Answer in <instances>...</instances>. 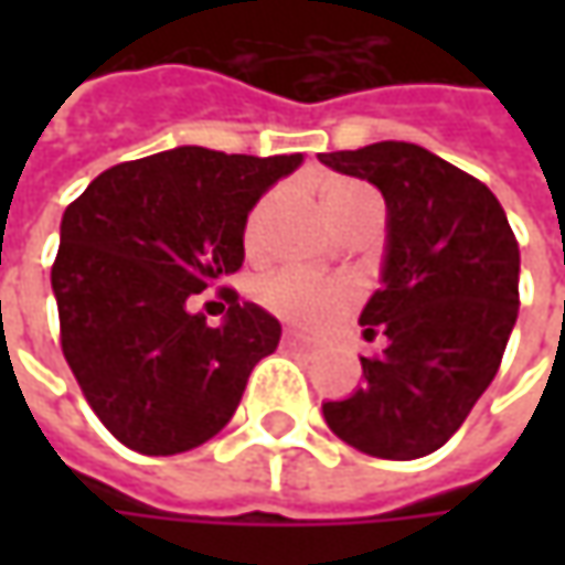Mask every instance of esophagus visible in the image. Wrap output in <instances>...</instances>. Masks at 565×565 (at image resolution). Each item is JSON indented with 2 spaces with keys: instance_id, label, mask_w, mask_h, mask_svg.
Segmentation results:
<instances>
[{
  "instance_id": "obj_1",
  "label": "esophagus",
  "mask_w": 565,
  "mask_h": 565,
  "mask_svg": "<svg viewBox=\"0 0 565 565\" xmlns=\"http://www.w3.org/2000/svg\"><path fill=\"white\" fill-rule=\"evenodd\" d=\"M282 342H286V345H292V349H311V339H305L301 333H295V330H286Z\"/></svg>"
}]
</instances>
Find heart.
Instances as JSON below:
<instances>
[{
  "label": "heart",
  "mask_w": 565,
  "mask_h": 565,
  "mask_svg": "<svg viewBox=\"0 0 565 565\" xmlns=\"http://www.w3.org/2000/svg\"><path fill=\"white\" fill-rule=\"evenodd\" d=\"M323 204L330 210L333 223L342 226L364 206L380 204V198L367 185H361V182L339 179V182H330V185L323 188ZM276 206H279V191H267L248 210L245 228H242V245H245L250 257L264 254V248H267V235H270ZM254 298L270 315L282 317L289 323H298L305 330H327L355 305L359 292L345 279H320V276H311V273L301 270H279L264 276L257 282Z\"/></svg>",
  "instance_id": "heart-1"
}]
</instances>
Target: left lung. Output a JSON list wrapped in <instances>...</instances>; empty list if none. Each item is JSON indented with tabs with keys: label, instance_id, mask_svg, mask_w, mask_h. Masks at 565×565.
<instances>
[{
	"label": "left lung",
	"instance_id": "1",
	"mask_svg": "<svg viewBox=\"0 0 565 565\" xmlns=\"http://www.w3.org/2000/svg\"><path fill=\"white\" fill-rule=\"evenodd\" d=\"M367 179L390 210L383 286L361 311L364 386L323 402L339 440L367 456L422 459L462 427L497 377L519 317V242L484 182L418 143L380 141L320 153Z\"/></svg>",
	"mask_w": 565,
	"mask_h": 565
}]
</instances>
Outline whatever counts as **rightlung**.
<instances>
[{"mask_svg":"<svg viewBox=\"0 0 565 565\" xmlns=\"http://www.w3.org/2000/svg\"><path fill=\"white\" fill-rule=\"evenodd\" d=\"M298 163L175 147L99 172L65 210L53 264L62 355L128 449L175 456L216 437L279 345V320L223 279L245 260L248 210ZM206 288L224 301L223 328L186 308Z\"/></svg>","mask_w":565,"mask_h":565,"instance_id":"right-lung-1","label":"right lung"}]
</instances>
